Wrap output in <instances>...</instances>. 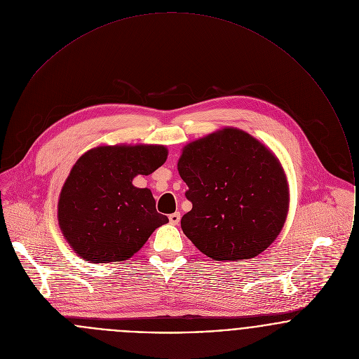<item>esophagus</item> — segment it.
Returning a JSON list of instances; mask_svg holds the SVG:
<instances>
[{
	"mask_svg": "<svg viewBox=\"0 0 359 359\" xmlns=\"http://www.w3.org/2000/svg\"><path fill=\"white\" fill-rule=\"evenodd\" d=\"M168 219H170V224L178 225L180 219H181V214H180V212H172V214L168 215Z\"/></svg>",
	"mask_w": 359,
	"mask_h": 359,
	"instance_id": "obj_1",
	"label": "esophagus"
}]
</instances>
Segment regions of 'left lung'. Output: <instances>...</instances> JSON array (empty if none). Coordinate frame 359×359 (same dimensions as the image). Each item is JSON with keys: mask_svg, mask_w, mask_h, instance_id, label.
<instances>
[{"mask_svg": "<svg viewBox=\"0 0 359 359\" xmlns=\"http://www.w3.org/2000/svg\"><path fill=\"white\" fill-rule=\"evenodd\" d=\"M178 172L192 210L188 239L215 261L255 258L280 233L289 184L279 158L243 130L225 127L182 148Z\"/></svg>", "mask_w": 359, "mask_h": 359, "instance_id": "8db88e82", "label": "left lung"}]
</instances>
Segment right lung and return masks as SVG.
Wrapping results in <instances>:
<instances>
[{"label":"right lung","mask_w":359,"mask_h":359,"mask_svg":"<svg viewBox=\"0 0 359 359\" xmlns=\"http://www.w3.org/2000/svg\"><path fill=\"white\" fill-rule=\"evenodd\" d=\"M167 154L164 145H101L76 161L59 195L57 222L77 256L93 264L124 261L168 222L151 189L133 185Z\"/></svg>","instance_id":"obj_1"}]
</instances>
